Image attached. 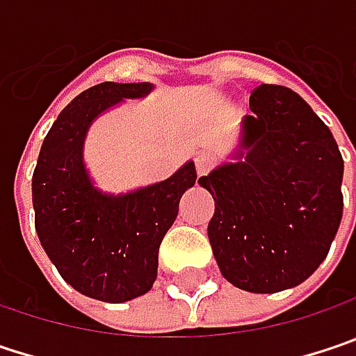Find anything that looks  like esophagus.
Masks as SVG:
<instances>
[{"label": "esophagus", "instance_id": "34e87169", "mask_svg": "<svg viewBox=\"0 0 356 356\" xmlns=\"http://www.w3.org/2000/svg\"><path fill=\"white\" fill-rule=\"evenodd\" d=\"M213 165H215V162L209 156H198L196 158V174L198 176H207L213 170Z\"/></svg>", "mask_w": 356, "mask_h": 356}]
</instances>
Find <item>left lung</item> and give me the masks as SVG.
Instances as JSON below:
<instances>
[{
  "label": "left lung",
  "mask_w": 356,
  "mask_h": 356,
  "mask_svg": "<svg viewBox=\"0 0 356 356\" xmlns=\"http://www.w3.org/2000/svg\"><path fill=\"white\" fill-rule=\"evenodd\" d=\"M241 123L245 160L198 178L215 198L209 241L239 290L275 293L308 280L343 218L344 162L330 129L288 87L261 85Z\"/></svg>",
  "instance_id": "left-lung-1"
}]
</instances>
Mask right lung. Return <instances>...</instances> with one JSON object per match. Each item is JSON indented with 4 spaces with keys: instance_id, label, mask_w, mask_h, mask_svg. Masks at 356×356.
<instances>
[{
    "instance_id": "add662e5",
    "label": "right lung",
    "mask_w": 356,
    "mask_h": 356,
    "mask_svg": "<svg viewBox=\"0 0 356 356\" xmlns=\"http://www.w3.org/2000/svg\"><path fill=\"white\" fill-rule=\"evenodd\" d=\"M152 89L149 83H101L81 92L50 127L32 176L34 222L46 255L64 282L101 302L119 304L152 290L160 243L196 182L188 162L164 182L123 196L90 184L83 141L92 119Z\"/></svg>"
}]
</instances>
